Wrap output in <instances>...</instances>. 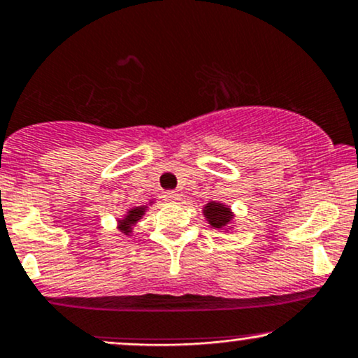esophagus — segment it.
<instances>
[{
  "label": "esophagus",
  "instance_id": "34e87169",
  "mask_svg": "<svg viewBox=\"0 0 358 358\" xmlns=\"http://www.w3.org/2000/svg\"><path fill=\"white\" fill-rule=\"evenodd\" d=\"M163 200L168 201V203H178V201H180V193H176V192H165V193H163Z\"/></svg>",
  "mask_w": 358,
  "mask_h": 358
}]
</instances>
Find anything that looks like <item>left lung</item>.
I'll use <instances>...</instances> for the list:
<instances>
[{"label":"left lung","mask_w":358,"mask_h":358,"mask_svg":"<svg viewBox=\"0 0 358 358\" xmlns=\"http://www.w3.org/2000/svg\"><path fill=\"white\" fill-rule=\"evenodd\" d=\"M203 213H205V217L208 218L210 225L215 228H223L230 223L231 218H234V215L230 213V210H228L225 205L215 203V201L206 203Z\"/></svg>","instance_id":"obj_1"}]
</instances>
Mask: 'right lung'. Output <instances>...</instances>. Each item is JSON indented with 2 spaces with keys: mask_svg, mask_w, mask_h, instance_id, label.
Masks as SVG:
<instances>
[{
  "mask_svg": "<svg viewBox=\"0 0 358 358\" xmlns=\"http://www.w3.org/2000/svg\"><path fill=\"white\" fill-rule=\"evenodd\" d=\"M143 213H145V206H136V208L130 210L127 217H124L123 220L120 222V225H122V231H123V234H130L131 227L135 225V223L138 222V218L143 217Z\"/></svg>",
  "mask_w": 358,
  "mask_h": 358,
  "instance_id": "add662e5",
  "label": "right lung"
}]
</instances>
